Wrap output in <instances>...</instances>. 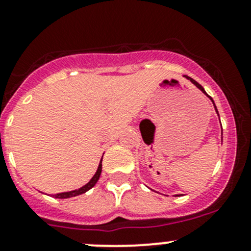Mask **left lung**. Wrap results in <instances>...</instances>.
<instances>
[{
	"label": "left lung",
	"mask_w": 251,
	"mask_h": 251,
	"mask_svg": "<svg viewBox=\"0 0 251 251\" xmlns=\"http://www.w3.org/2000/svg\"><path fill=\"white\" fill-rule=\"evenodd\" d=\"M184 77H186V78H188V80H191V82H193V83H194V85H196V86H197V87H198V88H199V90H201V91H203V92L205 93V95H206V92H205V90H204V88H203V86H201V85H199V83H198V82H197V81H196V80H193V78H192V77L187 76V75H184ZM206 96H207V95H206ZM207 97H209V98H210V100H211V102H212V103H214V100H212V98H211V97H210V96H207ZM214 107H215V110H216V113H217V109H216V105H215V103H214ZM217 115H219V113H217Z\"/></svg>",
	"instance_id": "obj_1"
}]
</instances>
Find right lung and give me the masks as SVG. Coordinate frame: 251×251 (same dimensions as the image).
<instances>
[{
  "label": "right lung",
  "instance_id": "1",
  "mask_svg": "<svg viewBox=\"0 0 251 251\" xmlns=\"http://www.w3.org/2000/svg\"><path fill=\"white\" fill-rule=\"evenodd\" d=\"M100 173H102V160H100V165H98L97 171H96V174L93 175V177L90 179V182H88V183H86L85 186H82V187H81V188L75 189V191L64 192V193H58V194H55L54 198L67 199V198H72V197H76V196H80V194L86 193V192L90 191V189L92 188V187H95V184L97 183V181H98V179H100Z\"/></svg>",
  "mask_w": 251,
  "mask_h": 251
}]
</instances>
